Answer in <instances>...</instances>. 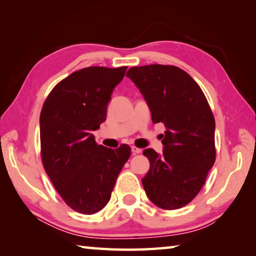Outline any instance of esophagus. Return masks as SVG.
<instances>
[{"label": "esophagus", "mask_w": 256, "mask_h": 256, "mask_svg": "<svg viewBox=\"0 0 256 256\" xmlns=\"http://www.w3.org/2000/svg\"><path fill=\"white\" fill-rule=\"evenodd\" d=\"M131 151H132V154H140L141 152V149L140 148H136V146H131Z\"/></svg>", "instance_id": "obj_1"}]
</instances>
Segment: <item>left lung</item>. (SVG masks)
Here are the masks:
<instances>
[{
    "mask_svg": "<svg viewBox=\"0 0 256 256\" xmlns=\"http://www.w3.org/2000/svg\"><path fill=\"white\" fill-rule=\"evenodd\" d=\"M126 76L146 102L154 123H164V152L146 149L142 178L149 200L164 210L185 206L200 192L216 160L214 118L200 86L182 68L151 64Z\"/></svg>",
    "mask_w": 256,
    "mask_h": 256,
    "instance_id": "1",
    "label": "left lung"
}]
</instances>
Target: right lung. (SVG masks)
Instances as JSON below:
<instances>
[{"label":"right lung","mask_w":256,"mask_h":256,"mask_svg":"<svg viewBox=\"0 0 256 256\" xmlns=\"http://www.w3.org/2000/svg\"><path fill=\"white\" fill-rule=\"evenodd\" d=\"M126 68H81L58 82L42 105V164L63 201L80 214L107 204L131 154L128 144L115 150L98 146L92 134L106 120L110 94Z\"/></svg>","instance_id":"right-lung-1"}]
</instances>
